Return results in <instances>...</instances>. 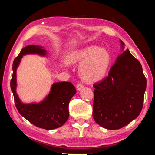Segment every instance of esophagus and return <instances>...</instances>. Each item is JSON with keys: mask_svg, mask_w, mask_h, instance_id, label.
Returning <instances> with one entry per match:
<instances>
[{"mask_svg": "<svg viewBox=\"0 0 155 155\" xmlns=\"http://www.w3.org/2000/svg\"><path fill=\"white\" fill-rule=\"evenodd\" d=\"M83 87H84V85L80 84V83L77 85V91H81V90Z\"/></svg>", "mask_w": 155, "mask_h": 155, "instance_id": "esophagus-1", "label": "esophagus"}]
</instances>
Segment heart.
<instances>
[{"label":"heart","mask_w":155,"mask_h":155,"mask_svg":"<svg viewBox=\"0 0 155 155\" xmlns=\"http://www.w3.org/2000/svg\"><path fill=\"white\" fill-rule=\"evenodd\" d=\"M69 64H80L79 74L85 82L93 84L105 77L110 63V55L107 49L97 46L77 48L66 58Z\"/></svg>","instance_id":"heart-1"}]
</instances>
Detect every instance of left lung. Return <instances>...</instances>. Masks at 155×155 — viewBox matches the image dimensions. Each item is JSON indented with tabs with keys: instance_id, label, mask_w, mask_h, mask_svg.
<instances>
[{
	"instance_id": "left-lung-1",
	"label": "left lung",
	"mask_w": 155,
	"mask_h": 155,
	"mask_svg": "<svg viewBox=\"0 0 155 155\" xmlns=\"http://www.w3.org/2000/svg\"><path fill=\"white\" fill-rule=\"evenodd\" d=\"M110 68L108 77L93 87L92 116L102 127L115 130L137 118L143 108L146 78L142 66L129 50L124 51Z\"/></svg>"
}]
</instances>
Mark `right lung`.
<instances>
[{
    "label": "right lung",
    "mask_w": 155,
    "mask_h": 155,
    "mask_svg": "<svg viewBox=\"0 0 155 155\" xmlns=\"http://www.w3.org/2000/svg\"><path fill=\"white\" fill-rule=\"evenodd\" d=\"M47 50L41 46L28 45L23 48L12 64L13 74L10 81L16 107L21 116L35 126L51 130L63 126L69 117V103L77 92L70 82L53 84L48 95L39 103H23L17 93V70L24 55L37 54L46 56Z\"/></svg>",
    "instance_id": "obj_1"
}]
</instances>
